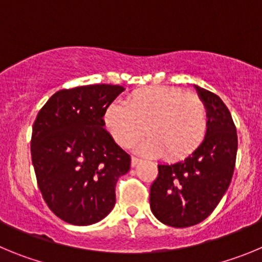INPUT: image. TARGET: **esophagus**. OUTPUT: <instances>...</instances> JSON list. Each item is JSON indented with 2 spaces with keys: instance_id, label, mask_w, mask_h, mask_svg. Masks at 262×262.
Listing matches in <instances>:
<instances>
[{
  "instance_id": "1",
  "label": "esophagus",
  "mask_w": 262,
  "mask_h": 262,
  "mask_svg": "<svg viewBox=\"0 0 262 262\" xmlns=\"http://www.w3.org/2000/svg\"><path fill=\"white\" fill-rule=\"evenodd\" d=\"M141 162V159H138V158H136V157H132V167H136L137 164L140 163Z\"/></svg>"
}]
</instances>
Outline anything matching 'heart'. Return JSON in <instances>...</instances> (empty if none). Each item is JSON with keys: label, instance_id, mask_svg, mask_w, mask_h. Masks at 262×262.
I'll return each instance as SVG.
<instances>
[{"label": "heart", "instance_id": "heart-1", "mask_svg": "<svg viewBox=\"0 0 262 262\" xmlns=\"http://www.w3.org/2000/svg\"><path fill=\"white\" fill-rule=\"evenodd\" d=\"M104 125L121 147L134 145L146 128L148 138L137 146V151L181 159L204 141L209 114L195 94H185L175 87H147L130 94L125 105H108Z\"/></svg>", "mask_w": 262, "mask_h": 262}]
</instances>
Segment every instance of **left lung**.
Returning a JSON list of instances; mask_svg holds the SVG:
<instances>
[{"label": "left lung", "instance_id": "left-lung-1", "mask_svg": "<svg viewBox=\"0 0 262 262\" xmlns=\"http://www.w3.org/2000/svg\"><path fill=\"white\" fill-rule=\"evenodd\" d=\"M206 104L209 126L201 145L184 160L158 164L150 188V207L158 221L171 227L202 222L225 195L234 175L237 134L222 99L194 86Z\"/></svg>", "mask_w": 262, "mask_h": 262}]
</instances>
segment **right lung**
<instances>
[{
  "label": "right lung",
  "mask_w": 262,
  "mask_h": 262,
  "mask_svg": "<svg viewBox=\"0 0 262 262\" xmlns=\"http://www.w3.org/2000/svg\"><path fill=\"white\" fill-rule=\"evenodd\" d=\"M122 86L61 90L39 111L31 155L39 189L58 218L75 226L100 222L116 204V183L130 157L104 129V112Z\"/></svg>",
  "instance_id": "add662e5"
}]
</instances>
